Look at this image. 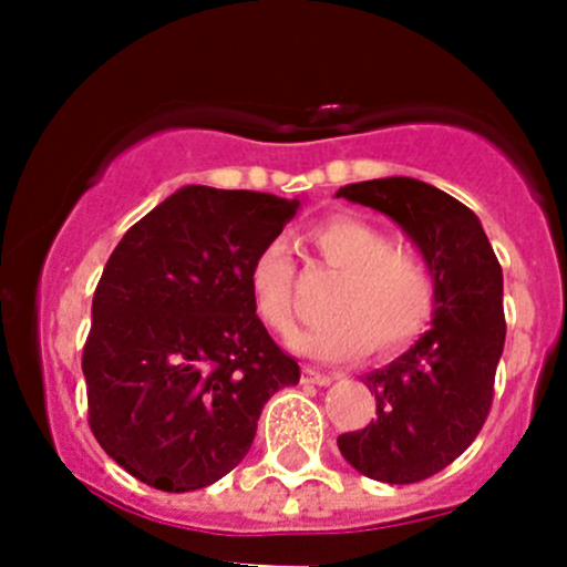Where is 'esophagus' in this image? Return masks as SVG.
Wrapping results in <instances>:
<instances>
[{
  "instance_id": "1",
  "label": "esophagus",
  "mask_w": 567,
  "mask_h": 567,
  "mask_svg": "<svg viewBox=\"0 0 567 567\" xmlns=\"http://www.w3.org/2000/svg\"><path fill=\"white\" fill-rule=\"evenodd\" d=\"M301 381H305V384L326 386V384H331V381H334V375L323 373V370H316V368H301Z\"/></svg>"
}]
</instances>
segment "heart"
I'll list each match as a JSON object with an SVG mask.
<instances>
[{
	"label": "heart",
	"mask_w": 567,
	"mask_h": 567,
	"mask_svg": "<svg viewBox=\"0 0 567 567\" xmlns=\"http://www.w3.org/2000/svg\"><path fill=\"white\" fill-rule=\"evenodd\" d=\"M310 241L320 260L340 271L331 293V318L299 334L293 346L318 359H348L373 342V351L398 353L420 340L436 312V279L416 251L390 247L370 221L337 214L318 221ZM249 299L268 331L296 329V260L285 238H271L251 257Z\"/></svg>",
	"instance_id": "b5f03b06"
}]
</instances>
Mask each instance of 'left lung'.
<instances>
[{"mask_svg": "<svg viewBox=\"0 0 567 567\" xmlns=\"http://www.w3.org/2000/svg\"><path fill=\"white\" fill-rule=\"evenodd\" d=\"M337 197L398 221L436 279L431 331L364 379L375 420L337 439L364 477L420 483L458 458L488 420L507 331L502 266L477 216L431 183L379 177L342 186Z\"/></svg>", "mask_w": 567, "mask_h": 567, "instance_id": "8db88e82", "label": "left lung"}]
</instances>
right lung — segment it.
Masks as SVG:
<instances>
[{
  "instance_id": "obj_1",
  "label": "right lung",
  "mask_w": 567,
  "mask_h": 567,
  "mask_svg": "<svg viewBox=\"0 0 567 567\" xmlns=\"http://www.w3.org/2000/svg\"><path fill=\"white\" fill-rule=\"evenodd\" d=\"M299 199L183 186L109 255L82 353L90 431L128 474L169 494L244 461L266 400L299 364L255 316L251 257Z\"/></svg>"
}]
</instances>
